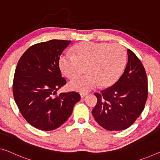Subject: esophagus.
<instances>
[{"label":"esophagus","mask_w":160,"mask_h":160,"mask_svg":"<svg viewBox=\"0 0 160 160\" xmlns=\"http://www.w3.org/2000/svg\"><path fill=\"white\" fill-rule=\"evenodd\" d=\"M85 96H87V94L86 93H80L81 98H84Z\"/></svg>","instance_id":"34e87169"}]
</instances>
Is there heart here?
I'll use <instances>...</instances> for the list:
<instances>
[{"label":"heart","mask_w":160,"mask_h":160,"mask_svg":"<svg viewBox=\"0 0 160 160\" xmlns=\"http://www.w3.org/2000/svg\"><path fill=\"white\" fill-rule=\"evenodd\" d=\"M74 56L64 54L59 65L66 77L80 74L85 67L87 73L74 78L69 88L74 91L88 92L98 85L110 87L122 75L126 64V52L121 45L101 42H82L72 49Z\"/></svg>","instance_id":"heart-1"}]
</instances>
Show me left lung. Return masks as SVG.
Wrapping results in <instances>:
<instances>
[{
	"mask_svg": "<svg viewBox=\"0 0 160 160\" xmlns=\"http://www.w3.org/2000/svg\"><path fill=\"white\" fill-rule=\"evenodd\" d=\"M124 72L113 86L95 93L98 102L92 111L95 121L108 131L132 126L144 111L148 95L144 66L132 50H127Z\"/></svg>",
	"mask_w": 160,
	"mask_h": 160,
	"instance_id": "1",
	"label": "left lung"
}]
</instances>
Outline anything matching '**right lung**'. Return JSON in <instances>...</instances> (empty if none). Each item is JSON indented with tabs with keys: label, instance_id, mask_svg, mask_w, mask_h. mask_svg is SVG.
Segmentation results:
<instances>
[{
	"label": "right lung",
	"instance_id": "1",
	"mask_svg": "<svg viewBox=\"0 0 160 160\" xmlns=\"http://www.w3.org/2000/svg\"><path fill=\"white\" fill-rule=\"evenodd\" d=\"M71 41L53 39L29 47L19 59L13 92L18 108L28 123L43 131L58 128L68 120L80 95L57 91L66 84L59 60Z\"/></svg>",
	"mask_w": 160,
	"mask_h": 160
}]
</instances>
